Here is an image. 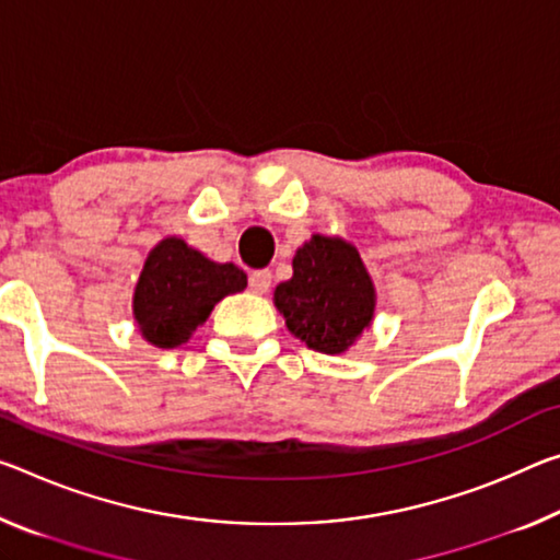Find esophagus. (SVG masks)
<instances>
[{
    "label": "esophagus",
    "instance_id": "34e87169",
    "mask_svg": "<svg viewBox=\"0 0 560 560\" xmlns=\"http://www.w3.org/2000/svg\"><path fill=\"white\" fill-rule=\"evenodd\" d=\"M248 289H252L254 294H266V291L271 289V271L269 269L252 271V277H248Z\"/></svg>",
    "mask_w": 560,
    "mask_h": 560
}]
</instances>
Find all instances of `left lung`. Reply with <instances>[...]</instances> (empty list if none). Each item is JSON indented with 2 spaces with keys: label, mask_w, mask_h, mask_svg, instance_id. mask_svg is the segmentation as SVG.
I'll return each mask as SVG.
<instances>
[{
  "label": "left lung",
  "mask_w": 560,
  "mask_h": 560,
  "mask_svg": "<svg viewBox=\"0 0 560 560\" xmlns=\"http://www.w3.org/2000/svg\"><path fill=\"white\" fill-rule=\"evenodd\" d=\"M294 277L273 291L289 331L308 349L343 353L374 322L376 289L357 246L314 234L296 248Z\"/></svg>",
  "instance_id": "8db88e82"
}]
</instances>
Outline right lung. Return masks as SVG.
<instances>
[{
	"label": "right lung",
	"instance_id": "obj_1",
	"mask_svg": "<svg viewBox=\"0 0 560 560\" xmlns=\"http://www.w3.org/2000/svg\"><path fill=\"white\" fill-rule=\"evenodd\" d=\"M246 289V273L217 264L179 236H166L149 252L135 289V322L159 349L191 339L221 299Z\"/></svg>",
	"mask_w": 560,
	"mask_h": 560
}]
</instances>
